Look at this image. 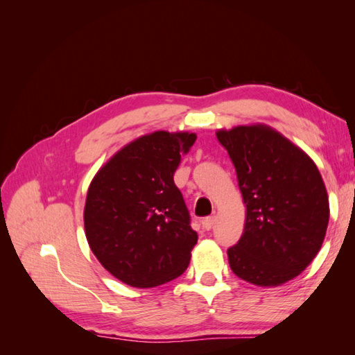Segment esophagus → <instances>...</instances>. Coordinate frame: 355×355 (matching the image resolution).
I'll return each mask as SVG.
<instances>
[{
    "instance_id": "esophagus-1",
    "label": "esophagus",
    "mask_w": 355,
    "mask_h": 355,
    "mask_svg": "<svg viewBox=\"0 0 355 355\" xmlns=\"http://www.w3.org/2000/svg\"><path fill=\"white\" fill-rule=\"evenodd\" d=\"M214 223H216V216H209L202 220V227H204V230L210 231L214 227Z\"/></svg>"
}]
</instances>
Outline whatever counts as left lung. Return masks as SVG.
I'll use <instances>...</instances> for the list:
<instances>
[{"label": "left lung", "instance_id": "obj_1", "mask_svg": "<svg viewBox=\"0 0 355 355\" xmlns=\"http://www.w3.org/2000/svg\"><path fill=\"white\" fill-rule=\"evenodd\" d=\"M245 204L232 272L256 286H280L313 262L324 241L329 197L315 163L265 124L219 130Z\"/></svg>", "mask_w": 355, "mask_h": 355}]
</instances>
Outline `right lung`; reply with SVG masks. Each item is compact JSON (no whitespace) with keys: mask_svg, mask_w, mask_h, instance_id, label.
<instances>
[{"mask_svg":"<svg viewBox=\"0 0 355 355\" xmlns=\"http://www.w3.org/2000/svg\"><path fill=\"white\" fill-rule=\"evenodd\" d=\"M196 133L154 132L121 148L87 191L84 228L106 271L132 287L185 272L198 235L173 175Z\"/></svg>","mask_w":355,"mask_h":355,"instance_id":"obj_1","label":"right lung"}]
</instances>
